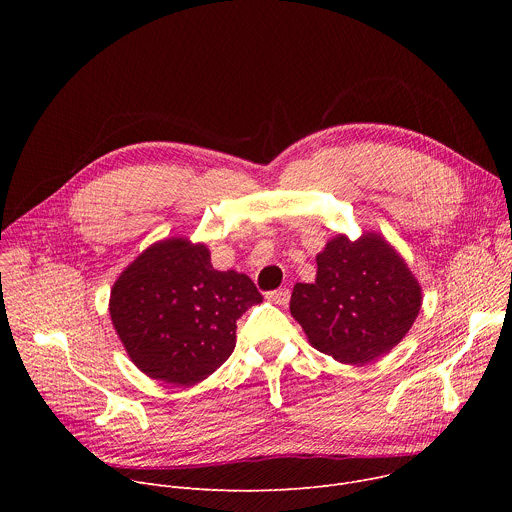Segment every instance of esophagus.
I'll use <instances>...</instances> for the list:
<instances>
[{"mask_svg": "<svg viewBox=\"0 0 512 512\" xmlns=\"http://www.w3.org/2000/svg\"><path fill=\"white\" fill-rule=\"evenodd\" d=\"M267 300L273 302V304H279V306H285L289 302V289L283 287V289H273V291H267Z\"/></svg>", "mask_w": 512, "mask_h": 512, "instance_id": "obj_1", "label": "esophagus"}]
</instances>
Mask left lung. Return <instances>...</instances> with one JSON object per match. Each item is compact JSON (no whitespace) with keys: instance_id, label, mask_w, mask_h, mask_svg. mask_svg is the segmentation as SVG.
<instances>
[{"instance_id":"8db88e82","label":"left lung","mask_w":512,"mask_h":512,"mask_svg":"<svg viewBox=\"0 0 512 512\" xmlns=\"http://www.w3.org/2000/svg\"><path fill=\"white\" fill-rule=\"evenodd\" d=\"M314 283H296L289 310L314 348L344 364H367L409 332L421 287L379 235L332 239L316 257Z\"/></svg>"}]
</instances>
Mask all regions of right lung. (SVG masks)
I'll list each match as a JSON object with an SVG mask.
<instances>
[{
  "label": "right lung",
  "mask_w": 512,
  "mask_h": 512,
  "mask_svg": "<svg viewBox=\"0 0 512 512\" xmlns=\"http://www.w3.org/2000/svg\"><path fill=\"white\" fill-rule=\"evenodd\" d=\"M261 302L247 275L216 271L204 245L166 239L119 275L109 312L139 371L190 387L231 356L237 320Z\"/></svg>",
  "instance_id": "add662e5"
}]
</instances>
